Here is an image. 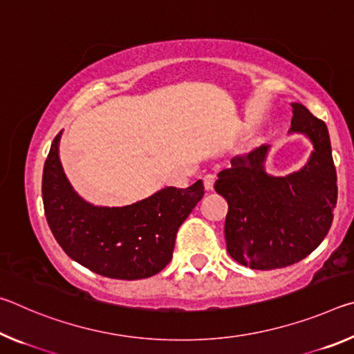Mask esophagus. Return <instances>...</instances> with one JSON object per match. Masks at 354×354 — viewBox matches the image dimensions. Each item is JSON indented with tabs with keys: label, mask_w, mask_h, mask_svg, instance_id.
<instances>
[{
	"label": "esophagus",
	"mask_w": 354,
	"mask_h": 354,
	"mask_svg": "<svg viewBox=\"0 0 354 354\" xmlns=\"http://www.w3.org/2000/svg\"><path fill=\"white\" fill-rule=\"evenodd\" d=\"M215 179H217V176H215L214 173H207V175H206L205 178H203V181H205V187H206V190H212V189H214Z\"/></svg>",
	"instance_id": "esophagus-1"
}]
</instances>
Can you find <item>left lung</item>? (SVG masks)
<instances>
[{"instance_id":"8db88e82","label":"left lung","mask_w":354,"mask_h":354,"mask_svg":"<svg viewBox=\"0 0 354 354\" xmlns=\"http://www.w3.org/2000/svg\"><path fill=\"white\" fill-rule=\"evenodd\" d=\"M292 133L314 143L309 162L287 176L263 171L268 147L231 159L214 189L227 201L226 250L253 270H274L304 259L319 247L333 223L337 175L326 124L299 103L292 104Z\"/></svg>"}]
</instances>
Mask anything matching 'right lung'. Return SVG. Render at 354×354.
<instances>
[{
	"label": "right lung",
	"mask_w": 354,
	"mask_h": 354,
	"mask_svg": "<svg viewBox=\"0 0 354 354\" xmlns=\"http://www.w3.org/2000/svg\"><path fill=\"white\" fill-rule=\"evenodd\" d=\"M51 143L41 178L48 226L71 259L113 279H143L171 261L179 226L205 195L203 181L187 189L165 187L124 207H97L81 200L62 171Z\"/></svg>",
	"instance_id": "add662e5"
}]
</instances>
